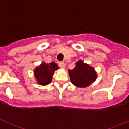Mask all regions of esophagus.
I'll use <instances>...</instances> for the list:
<instances>
[{"label":"esophagus","mask_w":129,"mask_h":129,"mask_svg":"<svg viewBox=\"0 0 129 129\" xmlns=\"http://www.w3.org/2000/svg\"><path fill=\"white\" fill-rule=\"evenodd\" d=\"M59 66L60 68H64L66 67V64H65L64 62H59Z\"/></svg>","instance_id":"esophagus-1"}]
</instances>
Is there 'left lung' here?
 <instances>
[{
  "label": "left lung",
  "mask_w": 129,
  "mask_h": 129,
  "mask_svg": "<svg viewBox=\"0 0 129 129\" xmlns=\"http://www.w3.org/2000/svg\"><path fill=\"white\" fill-rule=\"evenodd\" d=\"M73 70H68L71 83L78 88H86L97 79V75L95 68L79 60L75 63Z\"/></svg>",
  "instance_id": "1"
}]
</instances>
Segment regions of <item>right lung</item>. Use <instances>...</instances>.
Segmentation results:
<instances>
[{
	"mask_svg": "<svg viewBox=\"0 0 129 129\" xmlns=\"http://www.w3.org/2000/svg\"><path fill=\"white\" fill-rule=\"evenodd\" d=\"M59 68L58 65L54 62L50 63L43 62L39 66L35 68L34 70V76L37 84L41 86H45L50 84L54 71L58 70Z\"/></svg>",
	"mask_w": 129,
	"mask_h": 129,
	"instance_id": "add662e5",
	"label": "right lung"
}]
</instances>
